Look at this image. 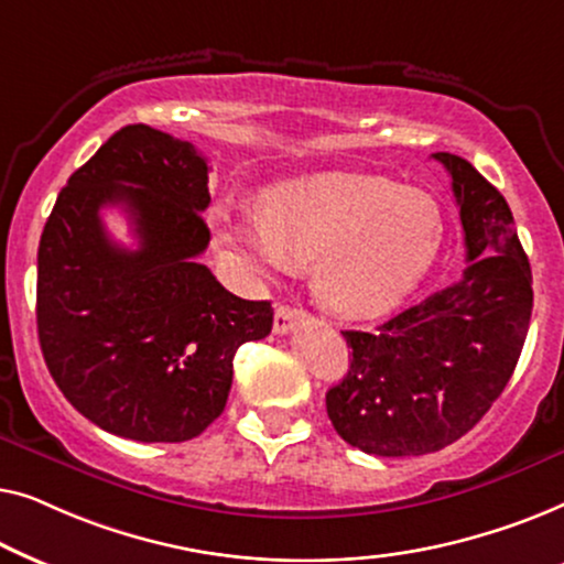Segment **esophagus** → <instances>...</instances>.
<instances>
[{"label": "esophagus", "mask_w": 564, "mask_h": 564, "mask_svg": "<svg viewBox=\"0 0 564 564\" xmlns=\"http://www.w3.org/2000/svg\"><path fill=\"white\" fill-rule=\"evenodd\" d=\"M303 318H305V313L300 311V307L280 303L274 307V334H290V330L295 328Z\"/></svg>", "instance_id": "esophagus-1"}]
</instances>
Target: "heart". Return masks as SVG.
Wrapping results in <instances>:
<instances>
[{
    "instance_id": "1",
    "label": "heart",
    "mask_w": 564,
    "mask_h": 564,
    "mask_svg": "<svg viewBox=\"0 0 564 564\" xmlns=\"http://www.w3.org/2000/svg\"><path fill=\"white\" fill-rule=\"evenodd\" d=\"M220 243L249 274L313 267L330 313L384 315L426 282L444 243L436 197L357 172H321L280 184L261 207L226 210Z\"/></svg>"
}]
</instances>
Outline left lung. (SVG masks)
Listing matches in <instances>:
<instances>
[{
	"label": "left lung",
	"instance_id": "obj_1",
	"mask_svg": "<svg viewBox=\"0 0 564 564\" xmlns=\"http://www.w3.org/2000/svg\"><path fill=\"white\" fill-rule=\"evenodd\" d=\"M434 159L452 176L469 264L375 330H341L351 365L326 392L336 434L377 457H419L465 436L511 380L534 307L506 197L462 156Z\"/></svg>",
	"mask_w": 564,
	"mask_h": 564
}]
</instances>
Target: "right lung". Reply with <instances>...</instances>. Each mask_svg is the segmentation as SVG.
<instances>
[{
    "mask_svg": "<svg viewBox=\"0 0 564 564\" xmlns=\"http://www.w3.org/2000/svg\"><path fill=\"white\" fill-rule=\"evenodd\" d=\"M207 159L126 126L68 176L37 246V338L64 398L133 442H187L226 408L236 349L269 336L272 303L243 300L197 257L210 243ZM129 213L135 250L98 210Z\"/></svg>",
    "mask_w": 564,
    "mask_h": 564,
    "instance_id": "1",
    "label": "right lung"
}]
</instances>
